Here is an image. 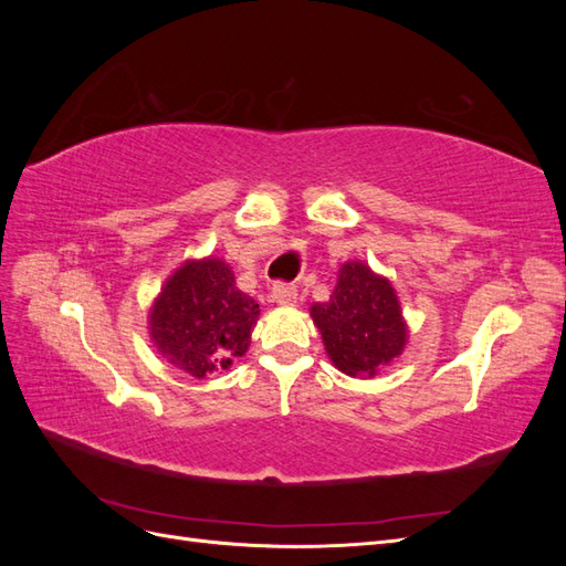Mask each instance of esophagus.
<instances>
[{
	"instance_id": "1",
	"label": "esophagus",
	"mask_w": 566,
	"mask_h": 566,
	"mask_svg": "<svg viewBox=\"0 0 566 566\" xmlns=\"http://www.w3.org/2000/svg\"><path fill=\"white\" fill-rule=\"evenodd\" d=\"M271 297H273V302L290 306V304L297 302V287H295L293 283H283V281H281V283L273 285Z\"/></svg>"
}]
</instances>
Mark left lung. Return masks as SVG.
<instances>
[{"label":"left lung","instance_id":"left-lung-1","mask_svg":"<svg viewBox=\"0 0 566 566\" xmlns=\"http://www.w3.org/2000/svg\"><path fill=\"white\" fill-rule=\"evenodd\" d=\"M333 364L352 378H373L406 345V323L387 279L361 262L342 264L328 302L312 306Z\"/></svg>","mask_w":566,"mask_h":566}]
</instances>
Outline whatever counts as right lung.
<instances>
[{
	"mask_svg": "<svg viewBox=\"0 0 566 566\" xmlns=\"http://www.w3.org/2000/svg\"><path fill=\"white\" fill-rule=\"evenodd\" d=\"M256 316L260 304L238 290L224 262H186L153 306L150 339L169 364L205 378L248 352Z\"/></svg>",
	"mask_w": 566,
	"mask_h": 566,
	"instance_id": "right-lung-1",
	"label": "right lung"
}]
</instances>
